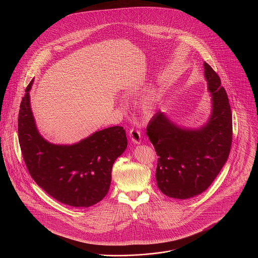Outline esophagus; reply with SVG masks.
<instances>
[{
	"label": "esophagus",
	"mask_w": 258,
	"mask_h": 258,
	"mask_svg": "<svg viewBox=\"0 0 258 258\" xmlns=\"http://www.w3.org/2000/svg\"><path fill=\"white\" fill-rule=\"evenodd\" d=\"M130 137L133 143L135 144H139L141 143V134L140 131L137 128H132L130 131Z\"/></svg>",
	"instance_id": "esophagus-1"
}]
</instances>
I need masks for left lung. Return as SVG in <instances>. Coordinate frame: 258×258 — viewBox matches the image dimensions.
Masks as SVG:
<instances>
[{"label": "left lung", "mask_w": 258, "mask_h": 258, "mask_svg": "<svg viewBox=\"0 0 258 258\" xmlns=\"http://www.w3.org/2000/svg\"><path fill=\"white\" fill-rule=\"evenodd\" d=\"M204 75L212 96V113L199 128L180 127L158 112L147 135L158 159L157 184L163 195L187 199L205 191L228 159L232 143V113L221 78L204 61Z\"/></svg>", "instance_id": "8db88e82"}]
</instances>
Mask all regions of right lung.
Wrapping results in <instances>:
<instances>
[{"label":"right lung","instance_id":"obj_1","mask_svg":"<svg viewBox=\"0 0 258 258\" xmlns=\"http://www.w3.org/2000/svg\"><path fill=\"white\" fill-rule=\"evenodd\" d=\"M33 80L26 88L18 115V137L32 178L50 197L87 208L107 195L114 161L127 146L125 131L115 125L73 145H56L37 131L30 103Z\"/></svg>","mask_w":258,"mask_h":258}]
</instances>
